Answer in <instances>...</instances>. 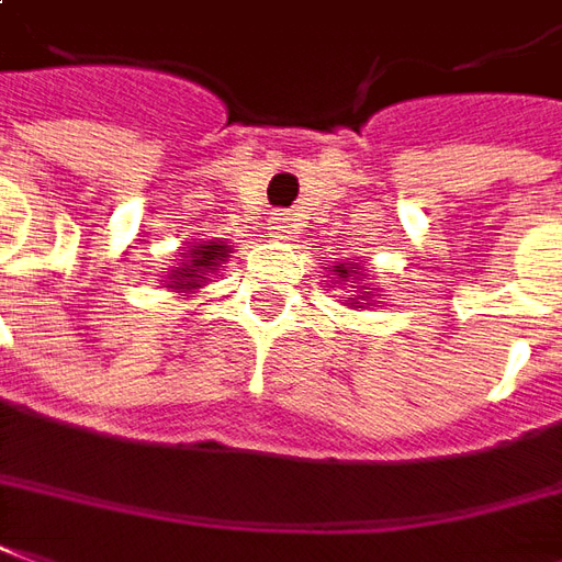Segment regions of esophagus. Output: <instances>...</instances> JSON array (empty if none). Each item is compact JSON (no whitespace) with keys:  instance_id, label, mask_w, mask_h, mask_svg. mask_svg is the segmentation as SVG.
<instances>
[{"instance_id":"esophagus-1","label":"esophagus","mask_w":562,"mask_h":562,"mask_svg":"<svg viewBox=\"0 0 562 562\" xmlns=\"http://www.w3.org/2000/svg\"><path fill=\"white\" fill-rule=\"evenodd\" d=\"M269 232H272V238H290V235H293V223H290V216L288 214L269 216Z\"/></svg>"}]
</instances>
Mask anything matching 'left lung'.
Segmentation results:
<instances>
[{
  "label": "left lung",
  "instance_id": "left-lung-1",
  "mask_svg": "<svg viewBox=\"0 0 562 562\" xmlns=\"http://www.w3.org/2000/svg\"><path fill=\"white\" fill-rule=\"evenodd\" d=\"M351 269H355L351 262H346V266H336V272H339V278H348V272H351ZM358 274H361V272H351V278H358Z\"/></svg>",
  "mask_w": 562,
  "mask_h": 562
}]
</instances>
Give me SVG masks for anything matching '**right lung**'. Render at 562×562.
<instances>
[{"label":"right lung","instance_id":"right-lung-1","mask_svg":"<svg viewBox=\"0 0 562 562\" xmlns=\"http://www.w3.org/2000/svg\"><path fill=\"white\" fill-rule=\"evenodd\" d=\"M223 257H226V244H216V241L204 244L201 250H192L189 266L173 274V288H180V290L201 288V278H204V272H207L211 266H220V259Z\"/></svg>","mask_w":562,"mask_h":562}]
</instances>
